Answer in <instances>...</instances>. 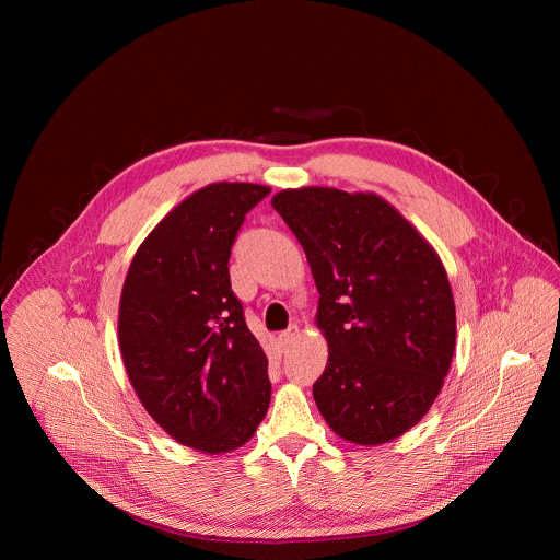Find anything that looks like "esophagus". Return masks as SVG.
Wrapping results in <instances>:
<instances>
[{
  "instance_id": "esophagus-1",
  "label": "esophagus",
  "mask_w": 560,
  "mask_h": 560,
  "mask_svg": "<svg viewBox=\"0 0 560 560\" xmlns=\"http://www.w3.org/2000/svg\"><path fill=\"white\" fill-rule=\"evenodd\" d=\"M296 337H299V326H290L288 330H283V332L279 335V341H281L283 348H290V346L296 341Z\"/></svg>"
}]
</instances>
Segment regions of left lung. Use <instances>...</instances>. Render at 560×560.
<instances>
[{
  "label": "left lung",
  "instance_id": "1",
  "mask_svg": "<svg viewBox=\"0 0 560 560\" xmlns=\"http://www.w3.org/2000/svg\"><path fill=\"white\" fill-rule=\"evenodd\" d=\"M272 208L322 294L316 326L330 357L312 385L318 412L359 445L401 436L434 404L454 354L456 310L439 255L372 192L283 190Z\"/></svg>",
  "mask_w": 560,
  "mask_h": 560
}]
</instances>
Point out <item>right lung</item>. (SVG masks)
I'll list each match as a JSON object with an SVG mask.
<instances>
[{
    "label": "right lung",
    "mask_w": 560,
    "mask_h": 560,
    "mask_svg": "<svg viewBox=\"0 0 560 560\" xmlns=\"http://www.w3.org/2000/svg\"><path fill=\"white\" fill-rule=\"evenodd\" d=\"M270 195L210 184L168 212L139 246L119 301V348L145 412L179 443L242 447L270 406L268 359L230 285V250Z\"/></svg>",
    "instance_id": "add662e5"
}]
</instances>
